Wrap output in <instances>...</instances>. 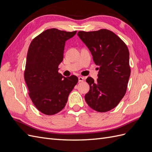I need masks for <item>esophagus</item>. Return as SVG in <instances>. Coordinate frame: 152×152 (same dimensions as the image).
<instances>
[{"instance_id": "34e87169", "label": "esophagus", "mask_w": 152, "mask_h": 152, "mask_svg": "<svg viewBox=\"0 0 152 152\" xmlns=\"http://www.w3.org/2000/svg\"><path fill=\"white\" fill-rule=\"evenodd\" d=\"M84 80V78L82 77H79V82H83Z\"/></svg>"}]
</instances>
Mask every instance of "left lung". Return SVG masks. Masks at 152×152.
Instances as JSON below:
<instances>
[{"mask_svg": "<svg viewBox=\"0 0 152 152\" xmlns=\"http://www.w3.org/2000/svg\"><path fill=\"white\" fill-rule=\"evenodd\" d=\"M77 35L99 66L97 80L90 77L86 79L90 89L85 95L86 102L98 112L110 111L126 93L131 75L129 49L121 38L107 29L79 31Z\"/></svg>", "mask_w": 152, "mask_h": 152, "instance_id": "8db88e82", "label": "left lung"}]
</instances>
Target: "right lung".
Masks as SVG:
<instances>
[{
  "instance_id": "add662e5",
  "label": "right lung",
  "mask_w": 152,
  "mask_h": 152,
  "mask_svg": "<svg viewBox=\"0 0 152 152\" xmlns=\"http://www.w3.org/2000/svg\"><path fill=\"white\" fill-rule=\"evenodd\" d=\"M76 32L48 29L34 39L29 46L25 80L35 107L48 115L64 108L69 94L78 82L75 75L65 77L58 73L65 42Z\"/></svg>"
}]
</instances>
